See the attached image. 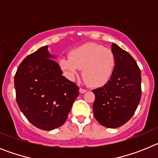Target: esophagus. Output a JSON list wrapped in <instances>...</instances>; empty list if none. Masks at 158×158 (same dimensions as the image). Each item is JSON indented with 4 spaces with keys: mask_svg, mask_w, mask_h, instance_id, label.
Wrapping results in <instances>:
<instances>
[{
    "mask_svg": "<svg viewBox=\"0 0 158 158\" xmlns=\"http://www.w3.org/2000/svg\"><path fill=\"white\" fill-rule=\"evenodd\" d=\"M79 91H80L81 93H85V92H87V90H86L85 89H82V88H81Z\"/></svg>",
    "mask_w": 158,
    "mask_h": 158,
    "instance_id": "34e87169",
    "label": "esophagus"
}]
</instances>
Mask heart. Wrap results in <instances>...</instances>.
Segmentation results:
<instances>
[{
	"mask_svg": "<svg viewBox=\"0 0 158 158\" xmlns=\"http://www.w3.org/2000/svg\"><path fill=\"white\" fill-rule=\"evenodd\" d=\"M59 66L69 79H74L82 69L84 81L92 87L105 85L116 65L115 53L94 43H85L71 50L68 57L59 60Z\"/></svg>",
	"mask_w": 158,
	"mask_h": 158,
	"instance_id": "1",
	"label": "heart"
}]
</instances>
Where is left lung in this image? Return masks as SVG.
<instances>
[{
	"label": "left lung",
	"mask_w": 158,
	"mask_h": 158,
	"mask_svg": "<svg viewBox=\"0 0 158 158\" xmlns=\"http://www.w3.org/2000/svg\"><path fill=\"white\" fill-rule=\"evenodd\" d=\"M116 65L110 81L93 89V113L102 126L117 128L129 121L136 111L142 96L141 70L134 58L113 43Z\"/></svg>",
	"instance_id": "left-lung-1"
}]
</instances>
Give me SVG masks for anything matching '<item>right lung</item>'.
Wrapping results in <instances>:
<instances>
[{
  "label": "right lung",
  "mask_w": 158,
  "mask_h": 158,
  "mask_svg": "<svg viewBox=\"0 0 158 158\" xmlns=\"http://www.w3.org/2000/svg\"><path fill=\"white\" fill-rule=\"evenodd\" d=\"M45 46L27 55L14 77L20 111L35 127L51 131L67 119L79 87L62 76V71Z\"/></svg>",
  "instance_id": "1"
}]
</instances>
